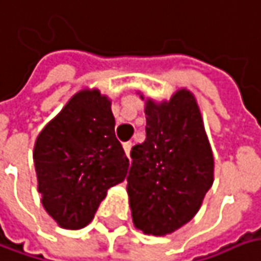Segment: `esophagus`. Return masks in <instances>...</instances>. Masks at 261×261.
I'll return each instance as SVG.
<instances>
[{
	"instance_id": "1",
	"label": "esophagus",
	"mask_w": 261,
	"mask_h": 261,
	"mask_svg": "<svg viewBox=\"0 0 261 261\" xmlns=\"http://www.w3.org/2000/svg\"><path fill=\"white\" fill-rule=\"evenodd\" d=\"M122 147H124V152H125V155L130 158V152H131V142H127V143H124L122 145Z\"/></svg>"
}]
</instances>
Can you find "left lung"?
I'll return each mask as SVG.
<instances>
[{
	"label": "left lung",
	"instance_id": "left-lung-1",
	"mask_svg": "<svg viewBox=\"0 0 261 261\" xmlns=\"http://www.w3.org/2000/svg\"><path fill=\"white\" fill-rule=\"evenodd\" d=\"M145 115V142L131 149L128 202L136 229L165 237L199 211L214 181V156L199 106L188 88L177 90L170 100L147 97Z\"/></svg>",
	"mask_w": 261,
	"mask_h": 261
}]
</instances>
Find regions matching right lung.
Returning <instances> with one entry per match:
<instances>
[{"label":"right lung","mask_w":261,"mask_h":261,"mask_svg":"<svg viewBox=\"0 0 261 261\" xmlns=\"http://www.w3.org/2000/svg\"><path fill=\"white\" fill-rule=\"evenodd\" d=\"M111 105L100 90L84 88L70 97L35 140L41 202L63 229L85 227L108 189L127 176L130 164L115 137Z\"/></svg>","instance_id":"add662e5"}]
</instances>
